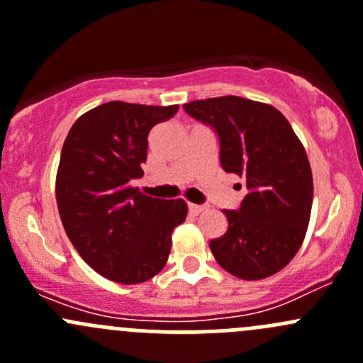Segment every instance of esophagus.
Here are the masks:
<instances>
[{"label": "esophagus", "instance_id": "esophagus-1", "mask_svg": "<svg viewBox=\"0 0 363 363\" xmlns=\"http://www.w3.org/2000/svg\"><path fill=\"white\" fill-rule=\"evenodd\" d=\"M188 208H189V212H191V214H200V212H203L205 211V205H199V203H189L188 205Z\"/></svg>", "mask_w": 363, "mask_h": 363}]
</instances>
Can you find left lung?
<instances>
[{"mask_svg": "<svg viewBox=\"0 0 363 363\" xmlns=\"http://www.w3.org/2000/svg\"><path fill=\"white\" fill-rule=\"evenodd\" d=\"M216 131L223 170L246 182V196L225 235L211 240L216 262L232 276L265 279L302 246L313 205V174L294 128L272 105L219 96L184 105ZM240 188V186H239Z\"/></svg>", "mask_w": 363, "mask_h": 363, "instance_id": "left-lung-1", "label": "left lung"}]
</instances>
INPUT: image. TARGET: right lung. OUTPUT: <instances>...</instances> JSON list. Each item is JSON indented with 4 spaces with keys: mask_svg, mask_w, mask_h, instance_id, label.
<instances>
[{
    "mask_svg": "<svg viewBox=\"0 0 363 363\" xmlns=\"http://www.w3.org/2000/svg\"><path fill=\"white\" fill-rule=\"evenodd\" d=\"M177 111L108 101L80 116L63 144L56 200L65 232L84 262L116 283L152 279L188 214L184 200L152 199L130 184L144 175L152 126Z\"/></svg>",
    "mask_w": 363,
    "mask_h": 363,
    "instance_id": "right-lung-1",
    "label": "right lung"
}]
</instances>
